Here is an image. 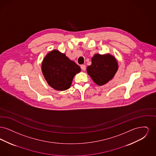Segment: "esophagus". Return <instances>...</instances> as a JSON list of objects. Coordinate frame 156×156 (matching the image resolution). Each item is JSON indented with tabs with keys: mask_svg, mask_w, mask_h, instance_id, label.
I'll return each instance as SVG.
<instances>
[{
	"mask_svg": "<svg viewBox=\"0 0 156 156\" xmlns=\"http://www.w3.org/2000/svg\"><path fill=\"white\" fill-rule=\"evenodd\" d=\"M81 68L82 71H85V69H86V66H85V65H81Z\"/></svg>",
	"mask_w": 156,
	"mask_h": 156,
	"instance_id": "obj_1",
	"label": "esophagus"
}]
</instances>
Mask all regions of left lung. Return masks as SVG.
<instances>
[{
    "label": "left lung",
    "mask_w": 156,
    "mask_h": 156,
    "mask_svg": "<svg viewBox=\"0 0 156 156\" xmlns=\"http://www.w3.org/2000/svg\"><path fill=\"white\" fill-rule=\"evenodd\" d=\"M92 64L87 68V73L97 85L101 86L113 78L118 69L114 56L109 54H96L92 58Z\"/></svg>",
    "instance_id": "obj_1"
}]
</instances>
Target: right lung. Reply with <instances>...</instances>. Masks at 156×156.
<instances>
[{"label": "right lung", "instance_id": "obj_1", "mask_svg": "<svg viewBox=\"0 0 156 156\" xmlns=\"http://www.w3.org/2000/svg\"><path fill=\"white\" fill-rule=\"evenodd\" d=\"M41 70L48 84L57 90L70 88L75 75L81 68L65 54L54 50L48 52L43 61Z\"/></svg>", "mask_w": 156, "mask_h": 156}]
</instances>
